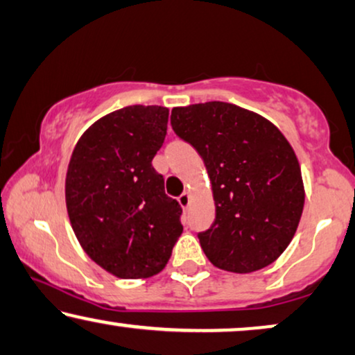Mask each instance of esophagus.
<instances>
[{"label":"esophagus","mask_w":355,"mask_h":355,"mask_svg":"<svg viewBox=\"0 0 355 355\" xmlns=\"http://www.w3.org/2000/svg\"><path fill=\"white\" fill-rule=\"evenodd\" d=\"M178 202H180L183 209H187V207L190 206V193H183V195L178 196Z\"/></svg>","instance_id":"esophagus-1"}]
</instances>
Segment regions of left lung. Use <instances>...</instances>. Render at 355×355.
<instances>
[{"mask_svg": "<svg viewBox=\"0 0 355 355\" xmlns=\"http://www.w3.org/2000/svg\"><path fill=\"white\" fill-rule=\"evenodd\" d=\"M175 135L205 160L216 219L198 234L216 268L247 274L289 247L305 202L297 155L271 121L234 103L175 107Z\"/></svg>", "mask_w": 355, "mask_h": 355, "instance_id": "obj_1", "label": "left lung"}]
</instances>
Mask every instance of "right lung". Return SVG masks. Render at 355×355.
<instances>
[{
  "label": "right lung",
  "instance_id": "1",
  "mask_svg": "<svg viewBox=\"0 0 355 355\" xmlns=\"http://www.w3.org/2000/svg\"><path fill=\"white\" fill-rule=\"evenodd\" d=\"M168 108L130 105L84 131L66 172V209L92 261L121 279L162 271L183 232L182 207L165 195L153 159Z\"/></svg>",
  "mask_w": 355,
  "mask_h": 355
}]
</instances>
